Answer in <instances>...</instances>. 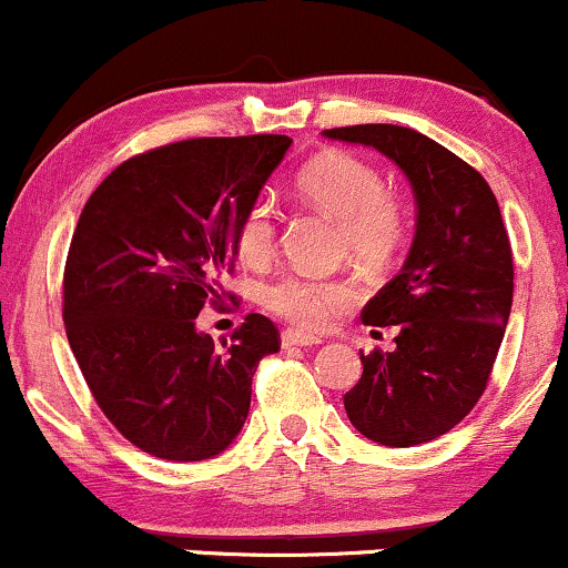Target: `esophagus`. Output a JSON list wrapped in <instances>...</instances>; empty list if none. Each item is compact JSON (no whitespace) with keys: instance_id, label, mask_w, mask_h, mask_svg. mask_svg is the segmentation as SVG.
Here are the masks:
<instances>
[{"instance_id":"esophagus-1","label":"esophagus","mask_w":568,"mask_h":568,"mask_svg":"<svg viewBox=\"0 0 568 568\" xmlns=\"http://www.w3.org/2000/svg\"><path fill=\"white\" fill-rule=\"evenodd\" d=\"M280 342H283L285 349L291 347H312V344H321L323 338L321 336H310V334H302V331H283V336H280Z\"/></svg>"}]
</instances>
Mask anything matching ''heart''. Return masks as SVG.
<instances>
[{
  "label": "heart",
  "instance_id": "obj_1",
  "mask_svg": "<svg viewBox=\"0 0 568 568\" xmlns=\"http://www.w3.org/2000/svg\"><path fill=\"white\" fill-rule=\"evenodd\" d=\"M298 197L334 219L349 256L382 266L400 251L408 234L406 200L384 186L374 162L349 152H323L296 175ZM277 245V207L270 197L253 200L237 224V253L245 264L262 266ZM361 288L349 277H312L288 272L262 291L266 312L315 334L357 304Z\"/></svg>",
  "mask_w": 568,
  "mask_h": 568
}]
</instances>
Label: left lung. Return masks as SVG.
<instances>
[{
	"label": "left lung",
	"mask_w": 568,
	"mask_h": 568,
	"mask_svg": "<svg viewBox=\"0 0 568 568\" xmlns=\"http://www.w3.org/2000/svg\"><path fill=\"white\" fill-rule=\"evenodd\" d=\"M395 160L416 192V237L403 270L363 310L397 325L395 352L363 355L344 395L357 433L408 448L446 435L486 393L513 306V251L486 179L427 135L400 125L325 130Z\"/></svg>",
	"instance_id": "left-lung-1"
}]
</instances>
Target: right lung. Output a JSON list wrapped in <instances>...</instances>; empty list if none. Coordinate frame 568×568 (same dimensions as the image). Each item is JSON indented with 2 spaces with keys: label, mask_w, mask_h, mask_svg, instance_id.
I'll use <instances>...</instances> for the list:
<instances>
[{
  "label": "right lung",
  "mask_w": 568,
  "mask_h": 568,
  "mask_svg": "<svg viewBox=\"0 0 568 568\" xmlns=\"http://www.w3.org/2000/svg\"><path fill=\"white\" fill-rule=\"evenodd\" d=\"M288 135L186 139L116 165L90 194L63 270V323L98 408L122 438L168 462L224 452L245 425L270 317L230 342L194 317L226 296L237 224L288 152ZM232 298V293H230Z\"/></svg>",
  "instance_id": "add662e5"
}]
</instances>
